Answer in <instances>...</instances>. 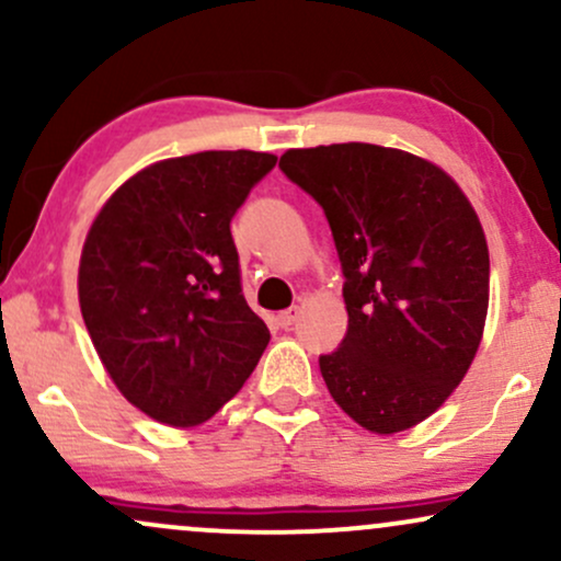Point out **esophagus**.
I'll use <instances>...</instances> for the list:
<instances>
[{
	"label": "esophagus",
	"instance_id": "esophagus-1",
	"mask_svg": "<svg viewBox=\"0 0 561 561\" xmlns=\"http://www.w3.org/2000/svg\"><path fill=\"white\" fill-rule=\"evenodd\" d=\"M300 306H293V308H287V311H282L279 317H276V321H279V327H285V330H289V327L295 324V321L300 319Z\"/></svg>",
	"mask_w": 561,
	"mask_h": 561
}]
</instances>
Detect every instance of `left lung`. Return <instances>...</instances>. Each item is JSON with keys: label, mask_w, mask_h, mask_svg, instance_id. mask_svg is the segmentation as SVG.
<instances>
[{"label": "left lung", "mask_w": 561, "mask_h": 561, "mask_svg": "<svg viewBox=\"0 0 561 561\" xmlns=\"http://www.w3.org/2000/svg\"><path fill=\"white\" fill-rule=\"evenodd\" d=\"M279 169L324 208L343 263L347 334L319 358L327 390L369 433L416 427L485 330L491 259L472 203L440 165L366 141L287 150Z\"/></svg>", "instance_id": "left-lung-1"}]
</instances>
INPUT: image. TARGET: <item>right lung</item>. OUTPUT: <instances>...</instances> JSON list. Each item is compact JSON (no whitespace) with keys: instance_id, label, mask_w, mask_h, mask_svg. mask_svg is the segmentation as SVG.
<instances>
[{"instance_id":"right-lung-1","label":"right lung","mask_w":561,"mask_h":561,"mask_svg":"<svg viewBox=\"0 0 561 561\" xmlns=\"http://www.w3.org/2000/svg\"><path fill=\"white\" fill-rule=\"evenodd\" d=\"M272 152L158 160L107 197L79 263L81 317L115 388L150 420L197 427L240 392L268 334L240 287L231 216Z\"/></svg>"}]
</instances>
